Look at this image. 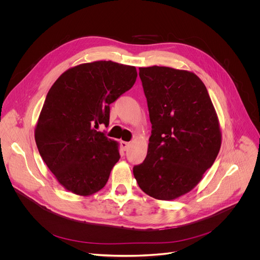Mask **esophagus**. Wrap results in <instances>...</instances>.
I'll return each mask as SVG.
<instances>
[{
  "instance_id": "esophagus-1",
  "label": "esophagus",
  "mask_w": 260,
  "mask_h": 260,
  "mask_svg": "<svg viewBox=\"0 0 260 260\" xmlns=\"http://www.w3.org/2000/svg\"><path fill=\"white\" fill-rule=\"evenodd\" d=\"M131 143L129 142H126V141H121V147L124 149V151H126V149L129 147Z\"/></svg>"
}]
</instances>
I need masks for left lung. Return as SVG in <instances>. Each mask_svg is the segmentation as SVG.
I'll list each match as a JSON object with an SVG mask.
<instances>
[{
  "mask_svg": "<svg viewBox=\"0 0 260 260\" xmlns=\"http://www.w3.org/2000/svg\"><path fill=\"white\" fill-rule=\"evenodd\" d=\"M152 135L145 160L133 169L139 187L159 200L193 189L219 153L221 132L203 82L166 66L140 67Z\"/></svg>",
  "mask_w": 260,
  "mask_h": 260,
  "instance_id": "left-lung-1",
  "label": "left lung"
}]
</instances>
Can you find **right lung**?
<instances>
[{"mask_svg": "<svg viewBox=\"0 0 260 260\" xmlns=\"http://www.w3.org/2000/svg\"><path fill=\"white\" fill-rule=\"evenodd\" d=\"M135 66L112 61L80 64L50 87L35 129L39 153L61 185L89 196L103 188L119 161L118 143L97 132L109 105L133 87Z\"/></svg>", "mask_w": 260, "mask_h": 260, "instance_id": "add662e5", "label": "right lung"}]
</instances>
